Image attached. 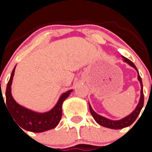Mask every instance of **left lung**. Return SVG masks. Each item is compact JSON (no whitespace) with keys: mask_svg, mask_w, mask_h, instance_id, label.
Listing matches in <instances>:
<instances>
[{"mask_svg":"<svg viewBox=\"0 0 152 152\" xmlns=\"http://www.w3.org/2000/svg\"><path fill=\"white\" fill-rule=\"evenodd\" d=\"M123 58H124L123 61L125 62H126L127 64H129L130 66H132V68H135V70L138 72V80H139L141 84V96L140 99H139V104L137 105L136 108L134 110L133 112H132L129 115V116H126L123 119H119V120H111L110 119H107L106 117H103V116H100L98 115L96 113H95L94 111L93 110L92 107H91L89 103V108H90V112H91V115L94 117V119H95V121L98 123L100 126H103V127H107L109 129H121L126 128V127H128V126H131L134 122L135 121V119H137V117L139 116V113H140L141 110H142L143 105H144V94H143V85H142V78H141L140 75H139V72H138V69L135 67V64L132 62L129 59L125 58L124 56H123Z\"/></svg>","mask_w":152,"mask_h":152,"instance_id":"1","label":"left lung"}]
</instances>
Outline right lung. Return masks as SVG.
<instances>
[{
  "label": "right lung",
  "instance_id": "obj_1",
  "mask_svg": "<svg viewBox=\"0 0 152 152\" xmlns=\"http://www.w3.org/2000/svg\"><path fill=\"white\" fill-rule=\"evenodd\" d=\"M16 66L13 68L6 89V105L8 112L17 122L19 127L33 132H42L54 129L61 120L62 103L72 92V90L64 93L53 108L46 113H36L22 107L14 100L11 94V84ZM4 100V98H3Z\"/></svg>",
  "mask_w": 152,
  "mask_h": 152
}]
</instances>
